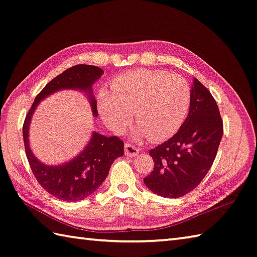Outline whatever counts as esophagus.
I'll use <instances>...</instances> for the list:
<instances>
[{"label":"esophagus","mask_w":257,"mask_h":257,"mask_svg":"<svg viewBox=\"0 0 257 257\" xmlns=\"http://www.w3.org/2000/svg\"><path fill=\"white\" fill-rule=\"evenodd\" d=\"M124 150H125V154H126L127 157H137L140 153L139 149L137 147H134V145H132V144H127V143L125 144Z\"/></svg>","instance_id":"esophagus-1"}]
</instances>
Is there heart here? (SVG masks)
<instances>
[{"instance_id":"obj_1","label":"heart","mask_w":257,"mask_h":257,"mask_svg":"<svg viewBox=\"0 0 257 257\" xmlns=\"http://www.w3.org/2000/svg\"><path fill=\"white\" fill-rule=\"evenodd\" d=\"M112 95L101 91L98 109L109 128L122 132L134 114L141 137L156 141L171 137L181 126L190 106L187 81L163 70L141 69L120 75L112 83Z\"/></svg>"}]
</instances>
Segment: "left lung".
<instances>
[{
	"mask_svg": "<svg viewBox=\"0 0 257 257\" xmlns=\"http://www.w3.org/2000/svg\"><path fill=\"white\" fill-rule=\"evenodd\" d=\"M222 133L224 125L215 98L193 78L187 118L171 139L150 151L154 168L144 178V185L164 198L190 192L214 163Z\"/></svg>",
	"mask_w": 257,
	"mask_h": 257,
	"instance_id": "left-lung-1",
	"label": "left lung"
}]
</instances>
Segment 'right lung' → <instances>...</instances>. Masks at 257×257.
I'll use <instances>...</instances> for the list:
<instances>
[{"label": "right lung", "instance_id": "1", "mask_svg": "<svg viewBox=\"0 0 257 257\" xmlns=\"http://www.w3.org/2000/svg\"><path fill=\"white\" fill-rule=\"evenodd\" d=\"M103 69L90 65H77L65 70L49 81L31 106L23 124V141L29 164L38 182L50 195L64 201H79L90 196L105 181L110 166L124 154V143L116 137H105L94 131L83 151L67 162L49 166L41 162L32 152L29 130L40 101L61 89L79 90L89 100L93 116L97 117V106L93 94V85Z\"/></svg>", "mask_w": 257, "mask_h": 257}]
</instances>
